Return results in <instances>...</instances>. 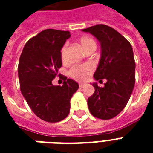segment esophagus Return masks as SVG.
Segmentation results:
<instances>
[{
    "instance_id": "34e87169",
    "label": "esophagus",
    "mask_w": 153,
    "mask_h": 153,
    "mask_svg": "<svg viewBox=\"0 0 153 153\" xmlns=\"http://www.w3.org/2000/svg\"><path fill=\"white\" fill-rule=\"evenodd\" d=\"M84 86H85L84 83H79V87H83Z\"/></svg>"
}]
</instances>
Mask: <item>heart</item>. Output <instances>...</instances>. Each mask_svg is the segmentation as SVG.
Here are the masks:
<instances>
[{
    "label": "heart",
    "mask_w": 153,
    "mask_h": 153,
    "mask_svg": "<svg viewBox=\"0 0 153 153\" xmlns=\"http://www.w3.org/2000/svg\"><path fill=\"white\" fill-rule=\"evenodd\" d=\"M82 48L84 51H86L89 48L92 46L96 47V43L91 37H82L80 40ZM61 59L63 62H67V44H66L61 49ZM94 66L91 63H85V64L74 65L70 69L69 74L74 79L77 81H85L88 79L90 74L93 72Z\"/></svg>",
    "instance_id": "obj_1"
}]
</instances>
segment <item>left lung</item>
Returning a JSON list of instances; mask_svg holds the SVG:
<instances>
[{
	"instance_id": "1",
	"label": "left lung",
	"mask_w": 153,
	"mask_h": 153,
	"mask_svg": "<svg viewBox=\"0 0 153 153\" xmlns=\"http://www.w3.org/2000/svg\"><path fill=\"white\" fill-rule=\"evenodd\" d=\"M89 32L101 44V57L94 78V93L87 100L89 110L95 117L108 120L120 114L128 103L135 85V60L130 43L118 32L105 25L82 30Z\"/></svg>"
}]
</instances>
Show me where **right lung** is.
<instances>
[{
  "instance_id": "add662e5",
  "label": "right lung",
  "mask_w": 153,
  "mask_h": 153,
  "mask_svg": "<svg viewBox=\"0 0 153 153\" xmlns=\"http://www.w3.org/2000/svg\"><path fill=\"white\" fill-rule=\"evenodd\" d=\"M70 37L67 31L44 30L26 43L19 59L22 95L33 113L48 122L67 117L71 98L79 89L78 82L65 76L62 86L52 84L62 67L61 49Z\"/></svg>"
}]
</instances>
